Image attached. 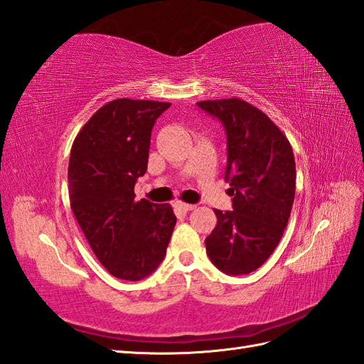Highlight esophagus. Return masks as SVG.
I'll use <instances>...</instances> for the list:
<instances>
[{
    "label": "esophagus",
    "instance_id": "esophagus-1",
    "mask_svg": "<svg viewBox=\"0 0 364 364\" xmlns=\"http://www.w3.org/2000/svg\"><path fill=\"white\" fill-rule=\"evenodd\" d=\"M194 208H196V205H191V203H183V202L174 203V209L179 213H188V211H193Z\"/></svg>",
    "mask_w": 364,
    "mask_h": 364
}]
</instances>
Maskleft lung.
Returning a JSON list of instances; mask_svg holds the SVG:
<instances>
[{
  "mask_svg": "<svg viewBox=\"0 0 364 364\" xmlns=\"http://www.w3.org/2000/svg\"><path fill=\"white\" fill-rule=\"evenodd\" d=\"M226 132L225 179L234 211L214 209L217 226L205 240L214 266L226 274H247L277 249L289 223L296 191V164L290 142L258 107L241 100L197 103Z\"/></svg>",
  "mask_w": 364,
  "mask_h": 364,
  "instance_id": "8db88e82",
  "label": "left lung"
}]
</instances>
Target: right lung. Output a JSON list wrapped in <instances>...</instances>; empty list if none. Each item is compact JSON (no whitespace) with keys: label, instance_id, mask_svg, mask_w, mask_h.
<instances>
[{"label":"right lung","instance_id":"right-lung-1","mask_svg":"<svg viewBox=\"0 0 364 364\" xmlns=\"http://www.w3.org/2000/svg\"><path fill=\"white\" fill-rule=\"evenodd\" d=\"M171 103L118 98L102 106L75 136L68 165L74 217L103 267L139 281L158 269L176 225L168 203L135 200L147 171L151 129Z\"/></svg>","mask_w":364,"mask_h":364}]
</instances>
